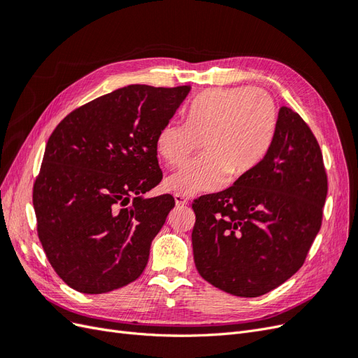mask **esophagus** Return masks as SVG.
Instances as JSON below:
<instances>
[{
    "mask_svg": "<svg viewBox=\"0 0 358 358\" xmlns=\"http://www.w3.org/2000/svg\"><path fill=\"white\" fill-rule=\"evenodd\" d=\"M175 203H176V206H187L188 204V200L183 197V196H180V194H175Z\"/></svg>",
    "mask_w": 358,
    "mask_h": 358,
    "instance_id": "esophagus-1",
    "label": "esophagus"
}]
</instances>
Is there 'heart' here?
<instances>
[{"label": "heart", "mask_w": 358, "mask_h": 358, "mask_svg": "<svg viewBox=\"0 0 358 358\" xmlns=\"http://www.w3.org/2000/svg\"><path fill=\"white\" fill-rule=\"evenodd\" d=\"M278 124L273 96L262 88H212L187 109L185 124L170 121L159 129L155 148L169 167H179L200 146L204 154L166 180L180 196L220 189L227 176H245L263 161Z\"/></svg>", "instance_id": "obj_1"}]
</instances>
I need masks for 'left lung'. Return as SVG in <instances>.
Segmentation results:
<instances>
[{"mask_svg":"<svg viewBox=\"0 0 358 358\" xmlns=\"http://www.w3.org/2000/svg\"><path fill=\"white\" fill-rule=\"evenodd\" d=\"M327 197L320 145L299 113L280 107L272 146L233 187L192 203L194 263L239 297L284 284L305 263Z\"/></svg>","mask_w":358,"mask_h":358,"instance_id":"left-lung-1","label":"left lung"}]
</instances>
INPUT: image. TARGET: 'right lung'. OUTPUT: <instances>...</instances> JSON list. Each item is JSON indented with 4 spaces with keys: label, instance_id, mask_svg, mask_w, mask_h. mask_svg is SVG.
<instances>
[{
    "label": "right lung",
    "instance_id": "obj_1",
    "mask_svg": "<svg viewBox=\"0 0 358 358\" xmlns=\"http://www.w3.org/2000/svg\"><path fill=\"white\" fill-rule=\"evenodd\" d=\"M189 91L128 85L76 109L49 137L32 203L49 263L73 289L101 294L142 275L175 208L170 194L145 197L162 179L157 136Z\"/></svg>",
    "mask_w": 358,
    "mask_h": 358
}]
</instances>
